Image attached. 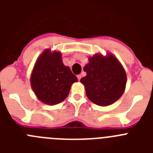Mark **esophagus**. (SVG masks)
<instances>
[{
    "instance_id": "obj_1",
    "label": "esophagus",
    "mask_w": 153,
    "mask_h": 153,
    "mask_svg": "<svg viewBox=\"0 0 153 153\" xmlns=\"http://www.w3.org/2000/svg\"><path fill=\"white\" fill-rule=\"evenodd\" d=\"M81 78H82V75H81V74H79V75H77V79H79V80H80Z\"/></svg>"
}]
</instances>
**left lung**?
Segmentation results:
<instances>
[{
    "instance_id": "8db88e82",
    "label": "left lung",
    "mask_w": 153,
    "mask_h": 153,
    "mask_svg": "<svg viewBox=\"0 0 153 153\" xmlns=\"http://www.w3.org/2000/svg\"><path fill=\"white\" fill-rule=\"evenodd\" d=\"M86 76L80 79L86 96L99 106H109L121 97L126 84V74L120 62L112 55H95L83 69Z\"/></svg>"
}]
</instances>
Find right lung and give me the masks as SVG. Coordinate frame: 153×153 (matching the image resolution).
I'll list each match as a JSON object with an SVG mask.
<instances>
[{"label":"right lung","instance_id":"right-lung-1","mask_svg":"<svg viewBox=\"0 0 153 153\" xmlns=\"http://www.w3.org/2000/svg\"><path fill=\"white\" fill-rule=\"evenodd\" d=\"M61 58L59 52L44 51L31 74V86L44 103H60L67 98L72 83L77 81L70 69L63 65Z\"/></svg>","mask_w":153,"mask_h":153}]
</instances>
